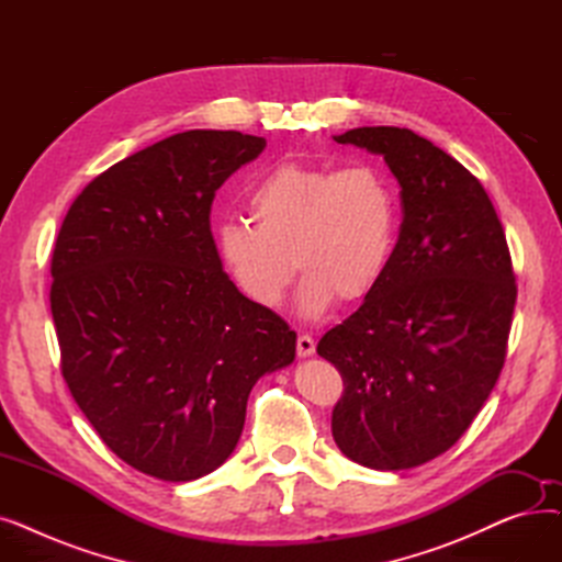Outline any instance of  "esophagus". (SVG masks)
Listing matches in <instances>:
<instances>
[{"mask_svg": "<svg viewBox=\"0 0 562 562\" xmlns=\"http://www.w3.org/2000/svg\"><path fill=\"white\" fill-rule=\"evenodd\" d=\"M296 350H299V358H312L314 356V350H316V344H314V339L310 337V335H301L299 337V341H296Z\"/></svg>", "mask_w": 562, "mask_h": 562, "instance_id": "34e87169", "label": "esophagus"}]
</instances>
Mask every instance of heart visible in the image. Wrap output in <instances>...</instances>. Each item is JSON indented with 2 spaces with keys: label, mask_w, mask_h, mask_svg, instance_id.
Returning <instances> with one entry per match:
<instances>
[{
  "label": "heart",
  "mask_w": 562,
  "mask_h": 562,
  "mask_svg": "<svg viewBox=\"0 0 562 562\" xmlns=\"http://www.w3.org/2000/svg\"><path fill=\"white\" fill-rule=\"evenodd\" d=\"M250 218L216 227V250L248 301L276 310L293 276L305 271L296 307L326 314L335 299L362 301L385 276L398 229V204L375 168L284 161L252 184Z\"/></svg>",
  "instance_id": "b5f03b06"
}]
</instances>
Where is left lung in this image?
<instances>
[{
	"instance_id": "left-lung-1",
	"label": "left lung",
	"mask_w": 562,
	"mask_h": 562,
	"mask_svg": "<svg viewBox=\"0 0 562 562\" xmlns=\"http://www.w3.org/2000/svg\"><path fill=\"white\" fill-rule=\"evenodd\" d=\"M333 138L385 159L403 206L385 276L316 346L344 378L333 437L362 467L412 469L456 445L504 369L517 301L506 234L476 177L428 138Z\"/></svg>"
}]
</instances>
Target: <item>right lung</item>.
Returning <instances> with one entry per match:
<instances>
[{
    "mask_svg": "<svg viewBox=\"0 0 562 562\" xmlns=\"http://www.w3.org/2000/svg\"><path fill=\"white\" fill-rule=\"evenodd\" d=\"M266 138L191 130L88 184L56 236L52 316L72 398L104 445L147 476L187 483L234 451L263 373L296 333L223 271L210 214Z\"/></svg>",
    "mask_w": 562,
    "mask_h": 562,
    "instance_id": "1",
    "label": "right lung"
}]
</instances>
